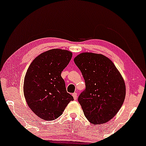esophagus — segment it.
<instances>
[{
    "label": "esophagus",
    "mask_w": 146,
    "mask_h": 146,
    "mask_svg": "<svg viewBox=\"0 0 146 146\" xmlns=\"http://www.w3.org/2000/svg\"><path fill=\"white\" fill-rule=\"evenodd\" d=\"M72 96H73L74 100H77V92H74L73 94H72Z\"/></svg>",
    "instance_id": "obj_1"
}]
</instances>
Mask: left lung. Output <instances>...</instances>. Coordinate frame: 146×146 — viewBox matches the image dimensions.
Instances as JSON below:
<instances>
[{"label":"left lung","instance_id":"obj_1","mask_svg":"<svg viewBox=\"0 0 146 146\" xmlns=\"http://www.w3.org/2000/svg\"><path fill=\"white\" fill-rule=\"evenodd\" d=\"M82 73L86 88L78 101L90 123L100 125L115 116L126 95L125 80L110 58L83 52L74 58Z\"/></svg>","mask_w":146,"mask_h":146}]
</instances>
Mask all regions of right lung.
Wrapping results in <instances>:
<instances>
[{"instance_id": "right-lung-1", "label": "right lung", "mask_w": 146, "mask_h": 146, "mask_svg": "<svg viewBox=\"0 0 146 146\" xmlns=\"http://www.w3.org/2000/svg\"><path fill=\"white\" fill-rule=\"evenodd\" d=\"M72 55L66 50H50L35 58L26 72L23 82L26 102L35 114L45 121L58 118L73 100L61 76Z\"/></svg>"}]
</instances>
